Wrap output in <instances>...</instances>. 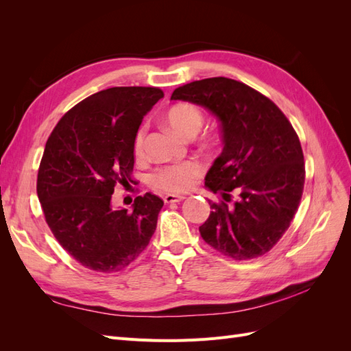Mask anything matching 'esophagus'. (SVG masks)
I'll return each instance as SVG.
<instances>
[{
  "label": "esophagus",
  "instance_id": "1",
  "mask_svg": "<svg viewBox=\"0 0 351 351\" xmlns=\"http://www.w3.org/2000/svg\"><path fill=\"white\" fill-rule=\"evenodd\" d=\"M183 199H186L184 196H180V195H165L164 196V202L165 204H177V202H182Z\"/></svg>",
  "mask_w": 351,
  "mask_h": 351
}]
</instances>
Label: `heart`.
Listing matches in <instances>:
<instances>
[{"label": "heart", "mask_w": 351, "mask_h": 351, "mask_svg": "<svg viewBox=\"0 0 351 351\" xmlns=\"http://www.w3.org/2000/svg\"><path fill=\"white\" fill-rule=\"evenodd\" d=\"M168 125L182 136L196 134L204 124V114L192 104H177L165 115ZM145 146V129L141 127L134 136V154L141 155ZM204 171V165L197 161H184L158 168L152 174V184L165 192L180 193L192 189Z\"/></svg>", "instance_id": "obj_1"}]
</instances>
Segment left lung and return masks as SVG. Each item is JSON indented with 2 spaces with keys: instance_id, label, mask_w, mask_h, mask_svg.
Returning <instances> with one entry per match:
<instances>
[{
  "instance_id": "8db88e82",
  "label": "left lung",
  "mask_w": 351,
  "mask_h": 351,
  "mask_svg": "<svg viewBox=\"0 0 351 351\" xmlns=\"http://www.w3.org/2000/svg\"><path fill=\"white\" fill-rule=\"evenodd\" d=\"M171 99L206 108L221 127L224 147L205 187L224 200L209 202L202 239L232 259L262 256L290 227L303 193L304 159L293 125L271 99L227 77L187 83ZM232 189L241 199L228 206Z\"/></svg>"
}]
</instances>
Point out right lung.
I'll return each instance as SVG.
<instances>
[{
    "mask_svg": "<svg viewBox=\"0 0 351 351\" xmlns=\"http://www.w3.org/2000/svg\"><path fill=\"white\" fill-rule=\"evenodd\" d=\"M164 98L158 88H110L79 102L56 125L38 173V197L62 249L84 268L117 272L149 244L164 202L137 196L132 210L112 208L117 183L129 184L134 136Z\"/></svg>",
    "mask_w": 351,
    "mask_h": 351,
    "instance_id": "obj_1",
    "label": "right lung"
}]
</instances>
